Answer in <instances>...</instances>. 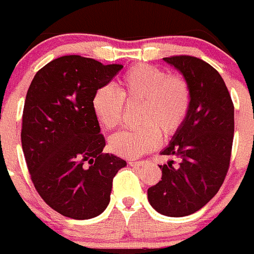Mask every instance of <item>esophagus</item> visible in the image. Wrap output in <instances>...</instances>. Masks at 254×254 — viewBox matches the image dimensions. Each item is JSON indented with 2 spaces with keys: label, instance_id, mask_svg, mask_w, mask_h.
Returning <instances> with one entry per match:
<instances>
[{
  "label": "esophagus",
  "instance_id": "34e87169",
  "mask_svg": "<svg viewBox=\"0 0 254 254\" xmlns=\"http://www.w3.org/2000/svg\"><path fill=\"white\" fill-rule=\"evenodd\" d=\"M129 165H131V167H143L144 164H145V162L144 160H129Z\"/></svg>",
  "mask_w": 254,
  "mask_h": 254
}]
</instances>
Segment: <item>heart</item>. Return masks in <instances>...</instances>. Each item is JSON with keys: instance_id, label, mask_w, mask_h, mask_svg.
Instances as JSON below:
<instances>
[{"instance_id": "1", "label": "heart", "mask_w": 254, "mask_h": 254, "mask_svg": "<svg viewBox=\"0 0 254 254\" xmlns=\"http://www.w3.org/2000/svg\"><path fill=\"white\" fill-rule=\"evenodd\" d=\"M124 100L129 105L140 104L141 127L116 132L109 145L118 155L135 158L155 148L160 134L168 138L181 129L190 106V89L183 77L146 64L135 65L119 81V91L104 85L92 95V113L104 129L120 124Z\"/></svg>"}]
</instances>
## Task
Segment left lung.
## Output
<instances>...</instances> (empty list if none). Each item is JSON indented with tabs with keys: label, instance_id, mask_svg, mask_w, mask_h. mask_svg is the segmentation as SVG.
<instances>
[{
	"label": "left lung",
	"instance_id": "8db88e82",
	"mask_svg": "<svg viewBox=\"0 0 254 254\" xmlns=\"http://www.w3.org/2000/svg\"><path fill=\"white\" fill-rule=\"evenodd\" d=\"M164 61L183 75L190 89V106L182 127L162 155L181 159L159 165L162 181L148 189V200L167 217H186L218 193L228 172L234 134V106L223 79L205 61L173 56Z\"/></svg>",
	"mask_w": 254,
	"mask_h": 254
}]
</instances>
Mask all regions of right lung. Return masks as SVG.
I'll list each match as a JSON object with an SVG mask.
<instances>
[{"mask_svg": "<svg viewBox=\"0 0 254 254\" xmlns=\"http://www.w3.org/2000/svg\"><path fill=\"white\" fill-rule=\"evenodd\" d=\"M123 68L79 55L37 71L27 90L21 143L35 188L46 204L72 219H90L110 202L113 179L127 162L104 154L91 109L95 90Z\"/></svg>", "mask_w": 254, "mask_h": 254, "instance_id": "obj_1", "label": "right lung"}]
</instances>
